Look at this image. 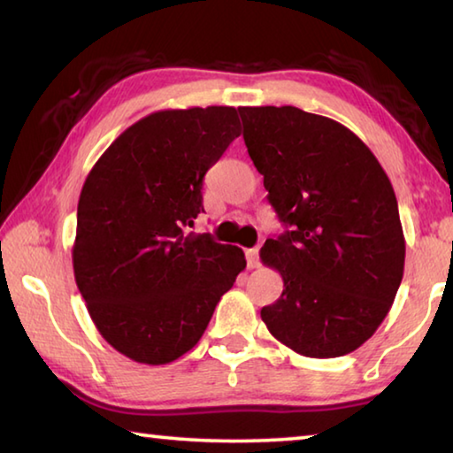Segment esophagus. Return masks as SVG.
I'll use <instances>...</instances> for the list:
<instances>
[{
	"label": "esophagus",
	"mask_w": 453,
	"mask_h": 453,
	"mask_svg": "<svg viewBox=\"0 0 453 453\" xmlns=\"http://www.w3.org/2000/svg\"><path fill=\"white\" fill-rule=\"evenodd\" d=\"M245 259H248V267H251V270L257 267L259 265V248H251L245 251Z\"/></svg>",
	"instance_id": "esophagus-1"
}]
</instances>
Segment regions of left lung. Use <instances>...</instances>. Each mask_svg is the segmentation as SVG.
I'll return each mask as SVG.
<instances>
[{"label":"left lung","mask_w":453,"mask_h":453,"mask_svg":"<svg viewBox=\"0 0 453 453\" xmlns=\"http://www.w3.org/2000/svg\"><path fill=\"white\" fill-rule=\"evenodd\" d=\"M243 142L286 232L262 262L281 273L262 308L297 354L340 357L370 340L403 278L405 240L392 183L370 148L337 121L294 105L240 107Z\"/></svg>","instance_id":"1"}]
</instances>
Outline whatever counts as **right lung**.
Returning <instances> with one entry per match:
<instances>
[{"label": "right lung", "mask_w": 453, "mask_h": 453, "mask_svg": "<svg viewBox=\"0 0 453 453\" xmlns=\"http://www.w3.org/2000/svg\"><path fill=\"white\" fill-rule=\"evenodd\" d=\"M235 107L150 113L127 127L83 183L73 273L104 340L162 365L199 342L245 267L237 245L188 234L203 178L240 135Z\"/></svg>", "instance_id": "1"}]
</instances>
